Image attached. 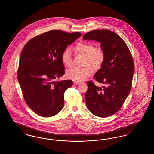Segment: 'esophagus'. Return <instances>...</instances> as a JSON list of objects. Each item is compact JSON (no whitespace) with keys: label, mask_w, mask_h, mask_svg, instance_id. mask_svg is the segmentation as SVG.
Returning <instances> with one entry per match:
<instances>
[{"label":"esophagus","mask_w":154,"mask_h":154,"mask_svg":"<svg viewBox=\"0 0 154 154\" xmlns=\"http://www.w3.org/2000/svg\"><path fill=\"white\" fill-rule=\"evenodd\" d=\"M73 82L74 84H80L81 82V81H74Z\"/></svg>","instance_id":"esophagus-1"}]
</instances>
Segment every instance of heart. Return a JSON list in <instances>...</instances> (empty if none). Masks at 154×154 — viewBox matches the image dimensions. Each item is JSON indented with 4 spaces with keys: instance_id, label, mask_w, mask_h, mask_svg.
Listing matches in <instances>:
<instances>
[{
    "instance_id": "obj_1",
    "label": "heart",
    "mask_w": 154,
    "mask_h": 154,
    "mask_svg": "<svg viewBox=\"0 0 154 154\" xmlns=\"http://www.w3.org/2000/svg\"><path fill=\"white\" fill-rule=\"evenodd\" d=\"M76 54L85 55L83 68L74 67L66 73V77L72 80L81 81L90 77L94 72V69L99 70L104 63L106 54L102 46L94 47L90 42H80L74 47ZM61 60L65 66L70 68L73 66V58L69 49L66 48L61 55ZM92 66L93 67H91Z\"/></svg>"
}]
</instances>
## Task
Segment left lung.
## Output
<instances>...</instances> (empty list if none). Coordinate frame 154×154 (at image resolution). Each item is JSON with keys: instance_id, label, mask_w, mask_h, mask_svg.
<instances>
[{"instance_id": "obj_1", "label": "left lung", "mask_w": 154, "mask_h": 154, "mask_svg": "<svg viewBox=\"0 0 154 154\" xmlns=\"http://www.w3.org/2000/svg\"><path fill=\"white\" fill-rule=\"evenodd\" d=\"M82 38L101 43L105 51L102 68L94 75L95 80L104 86L96 87L92 81H88L85 99L91 112L107 117L122 107L131 90L134 72L132 54L124 40L111 30H92Z\"/></svg>"}]
</instances>
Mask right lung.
Wrapping results in <instances>:
<instances>
[{
	"instance_id": "1",
	"label": "right lung",
	"mask_w": 154,
	"mask_h": 154,
	"mask_svg": "<svg viewBox=\"0 0 154 154\" xmlns=\"http://www.w3.org/2000/svg\"><path fill=\"white\" fill-rule=\"evenodd\" d=\"M80 36L79 32L52 30L32 38L23 47L17 78L25 102L38 116L50 117L62 109L64 94L73 81L55 80L65 73L62 53Z\"/></svg>"
}]
</instances>
